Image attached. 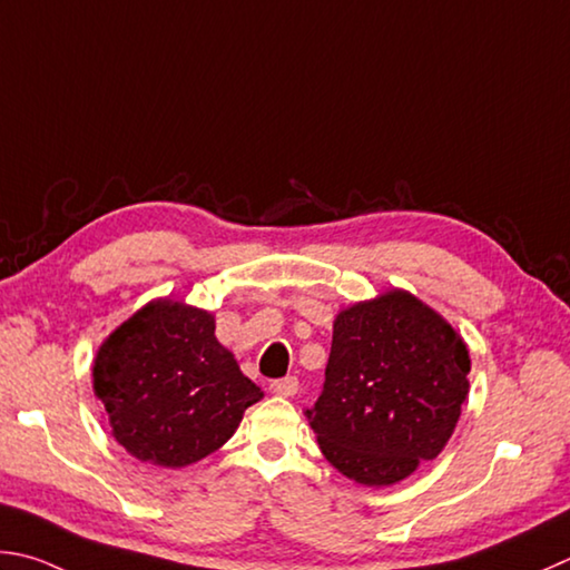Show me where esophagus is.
Returning <instances> with one entry per match:
<instances>
[{
    "instance_id": "esophagus-1",
    "label": "esophagus",
    "mask_w": 570,
    "mask_h": 570,
    "mask_svg": "<svg viewBox=\"0 0 570 570\" xmlns=\"http://www.w3.org/2000/svg\"><path fill=\"white\" fill-rule=\"evenodd\" d=\"M271 392L277 396H293L297 392V377H283L271 384Z\"/></svg>"
}]
</instances>
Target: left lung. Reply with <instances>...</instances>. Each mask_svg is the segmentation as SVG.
<instances>
[{
  "label": "left lung",
  "instance_id": "8db88e82",
  "mask_svg": "<svg viewBox=\"0 0 570 570\" xmlns=\"http://www.w3.org/2000/svg\"><path fill=\"white\" fill-rule=\"evenodd\" d=\"M466 342L406 289L342 309L325 384L305 410L322 454L364 487H390L436 459L461 416Z\"/></svg>",
  "mask_w": 570,
  "mask_h": 570
}]
</instances>
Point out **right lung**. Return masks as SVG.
<instances>
[{"label": "right lung", "mask_w": 570, "mask_h": 570, "mask_svg": "<svg viewBox=\"0 0 570 570\" xmlns=\"http://www.w3.org/2000/svg\"><path fill=\"white\" fill-rule=\"evenodd\" d=\"M94 392L111 434L154 466L196 464L235 434L261 386L216 337V317L154 299L118 325L94 360Z\"/></svg>", "instance_id": "right-lung-1"}]
</instances>
